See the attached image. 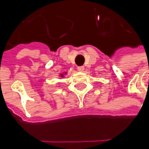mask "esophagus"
<instances>
[{
	"label": "esophagus",
	"mask_w": 149,
	"mask_h": 149,
	"mask_svg": "<svg viewBox=\"0 0 149 149\" xmlns=\"http://www.w3.org/2000/svg\"><path fill=\"white\" fill-rule=\"evenodd\" d=\"M78 70L79 72H84V66H79V67H78Z\"/></svg>",
	"instance_id": "34e87169"
}]
</instances>
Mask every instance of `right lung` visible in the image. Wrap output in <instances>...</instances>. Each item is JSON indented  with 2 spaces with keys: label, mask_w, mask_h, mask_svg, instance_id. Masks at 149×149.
Masks as SVG:
<instances>
[{
  "label": "right lung",
  "mask_w": 149,
  "mask_h": 149,
  "mask_svg": "<svg viewBox=\"0 0 149 149\" xmlns=\"http://www.w3.org/2000/svg\"><path fill=\"white\" fill-rule=\"evenodd\" d=\"M65 74H67V72H63L62 74H60L59 76H60L61 78H63V77H65Z\"/></svg>",
  "instance_id": "obj_1"
}]
</instances>
